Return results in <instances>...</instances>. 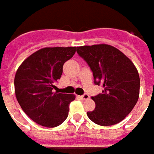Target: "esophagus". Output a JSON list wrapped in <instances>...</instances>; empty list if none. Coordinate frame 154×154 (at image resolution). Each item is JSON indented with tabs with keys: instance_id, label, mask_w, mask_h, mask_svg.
I'll use <instances>...</instances> for the list:
<instances>
[{
	"instance_id": "34e87169",
	"label": "esophagus",
	"mask_w": 154,
	"mask_h": 154,
	"mask_svg": "<svg viewBox=\"0 0 154 154\" xmlns=\"http://www.w3.org/2000/svg\"><path fill=\"white\" fill-rule=\"evenodd\" d=\"M81 98H82V100H88L89 99V95L88 94H82V96H81Z\"/></svg>"
}]
</instances>
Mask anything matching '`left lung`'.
Instances as JSON below:
<instances>
[{"instance_id":"8db88e82","label":"left lung","mask_w":154,"mask_h":154,"mask_svg":"<svg viewBox=\"0 0 154 154\" xmlns=\"http://www.w3.org/2000/svg\"><path fill=\"white\" fill-rule=\"evenodd\" d=\"M77 52L90 67L94 84L103 87L102 93L92 97L95 109L88 112V119L101 126L125 119L134 108L140 92V77L132 61L106 44L77 47Z\"/></svg>"}]
</instances>
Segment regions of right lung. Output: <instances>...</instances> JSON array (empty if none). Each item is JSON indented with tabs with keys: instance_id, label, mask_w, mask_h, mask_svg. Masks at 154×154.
Instances as JSON below:
<instances>
[{
	"instance_id": "add662e5",
	"label": "right lung",
	"mask_w": 154,
	"mask_h": 154,
	"mask_svg": "<svg viewBox=\"0 0 154 154\" xmlns=\"http://www.w3.org/2000/svg\"><path fill=\"white\" fill-rule=\"evenodd\" d=\"M76 47L44 48L35 52L20 65L14 78L15 94L25 114L48 128L66 119L69 105L75 96L54 92L65 62L72 58Z\"/></svg>"
}]
</instances>
